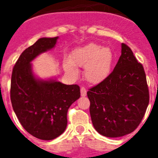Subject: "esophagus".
Listing matches in <instances>:
<instances>
[{
	"label": "esophagus",
	"instance_id": "34e87169",
	"mask_svg": "<svg viewBox=\"0 0 158 158\" xmlns=\"http://www.w3.org/2000/svg\"><path fill=\"white\" fill-rule=\"evenodd\" d=\"M81 96H85L87 95V91H86L85 87L81 88Z\"/></svg>",
	"mask_w": 158,
	"mask_h": 158
}]
</instances>
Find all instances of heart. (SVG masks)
<instances>
[{"label":"heart","instance_id":"b5f03b06","mask_svg":"<svg viewBox=\"0 0 158 158\" xmlns=\"http://www.w3.org/2000/svg\"><path fill=\"white\" fill-rule=\"evenodd\" d=\"M115 54L110 47L92 43L74 49L69 59L64 61L63 67L69 74L77 76V67L84 66V77L89 83L100 84L110 75Z\"/></svg>","mask_w":158,"mask_h":158}]
</instances>
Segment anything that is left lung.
<instances>
[{
    "label": "left lung",
    "mask_w": 158,
    "mask_h": 158,
    "mask_svg": "<svg viewBox=\"0 0 158 158\" xmlns=\"http://www.w3.org/2000/svg\"><path fill=\"white\" fill-rule=\"evenodd\" d=\"M96 131L108 138L133 132L142 121L150 95L142 65L122 43L121 56L108 77L87 92Z\"/></svg>",
    "instance_id": "left-lung-1"
}]
</instances>
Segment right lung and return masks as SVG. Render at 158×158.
<instances>
[{"mask_svg":"<svg viewBox=\"0 0 158 158\" xmlns=\"http://www.w3.org/2000/svg\"><path fill=\"white\" fill-rule=\"evenodd\" d=\"M58 37L41 38L20 54L12 69L10 97L14 112L26 131L37 139L52 140L67 126V111L80 98L77 85L35 76L31 62L54 48Z\"/></svg>","mask_w":158,"mask_h":158,"instance_id":"1","label":"right lung"}]
</instances>
